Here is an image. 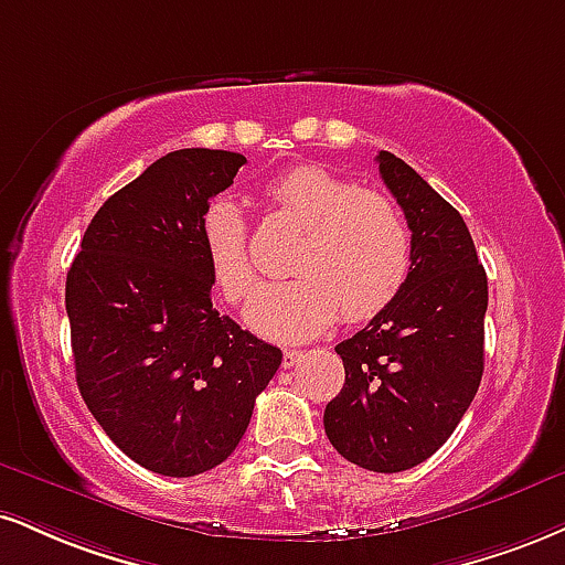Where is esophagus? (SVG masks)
Wrapping results in <instances>:
<instances>
[{"label":"esophagus","mask_w":565,"mask_h":565,"mask_svg":"<svg viewBox=\"0 0 565 565\" xmlns=\"http://www.w3.org/2000/svg\"><path fill=\"white\" fill-rule=\"evenodd\" d=\"M305 358L302 350H284V358H281V365L284 369H291V365H297L300 360Z\"/></svg>","instance_id":"1"}]
</instances>
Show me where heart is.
Listing matches in <instances>:
<instances>
[{"label":"heart","instance_id":"heart-1","mask_svg":"<svg viewBox=\"0 0 565 565\" xmlns=\"http://www.w3.org/2000/svg\"><path fill=\"white\" fill-rule=\"evenodd\" d=\"M265 196L300 228L289 257L295 278L270 284L247 308V323L276 342H305L337 321L365 323L403 295L413 268V234L390 194L360 189L321 166H297L268 183ZM200 239L215 289L239 305L257 287L249 234L226 196L210 202Z\"/></svg>","mask_w":565,"mask_h":565}]
</instances>
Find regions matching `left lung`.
I'll list each match as a JSON object with an SVG mask.
<instances>
[{"label": "left lung", "mask_w": 565, "mask_h": 565, "mask_svg": "<svg viewBox=\"0 0 565 565\" xmlns=\"http://www.w3.org/2000/svg\"><path fill=\"white\" fill-rule=\"evenodd\" d=\"M376 162L411 226L413 268L403 295L337 344L344 386L323 429L350 463L397 473L450 439L479 390L487 274L458 210L392 152Z\"/></svg>", "instance_id": "1"}]
</instances>
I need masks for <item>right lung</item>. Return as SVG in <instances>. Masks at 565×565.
I'll return each instance as SVG.
<instances>
[{
    "mask_svg": "<svg viewBox=\"0 0 565 565\" xmlns=\"http://www.w3.org/2000/svg\"><path fill=\"white\" fill-rule=\"evenodd\" d=\"M247 162L175 149L97 210L67 270L81 397L128 458L196 477L236 450L281 350L213 308L200 221Z\"/></svg>",
    "mask_w": 565,
    "mask_h": 565,
    "instance_id": "right-lung-1",
    "label": "right lung"
}]
</instances>
